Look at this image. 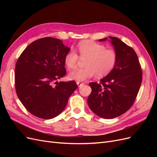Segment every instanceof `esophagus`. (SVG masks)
Returning <instances> with one entry per match:
<instances>
[{
  "mask_svg": "<svg viewBox=\"0 0 157 157\" xmlns=\"http://www.w3.org/2000/svg\"><path fill=\"white\" fill-rule=\"evenodd\" d=\"M77 85L78 86V87L82 86V85L84 84V83H82V82H77Z\"/></svg>",
  "mask_w": 157,
  "mask_h": 157,
  "instance_id": "obj_1",
  "label": "esophagus"
}]
</instances>
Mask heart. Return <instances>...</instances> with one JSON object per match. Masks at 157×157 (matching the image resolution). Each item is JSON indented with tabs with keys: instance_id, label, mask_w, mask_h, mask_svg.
I'll use <instances>...</instances> for the list:
<instances>
[{
	"instance_id": "heart-1",
	"label": "heart",
	"mask_w": 157,
	"mask_h": 157,
	"mask_svg": "<svg viewBox=\"0 0 157 157\" xmlns=\"http://www.w3.org/2000/svg\"><path fill=\"white\" fill-rule=\"evenodd\" d=\"M77 51L82 59H87L84 69L72 71L69 75L71 80L77 82L84 81L96 74L98 77H104L110 73L115 67L117 54L112 48H107L102 44L91 40H83L77 45ZM79 56L75 50H70L64 58L65 64L69 69L77 67Z\"/></svg>"
}]
</instances>
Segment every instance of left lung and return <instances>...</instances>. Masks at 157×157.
<instances>
[{
    "instance_id": "obj_1",
    "label": "left lung",
    "mask_w": 157,
    "mask_h": 157,
    "mask_svg": "<svg viewBox=\"0 0 157 157\" xmlns=\"http://www.w3.org/2000/svg\"><path fill=\"white\" fill-rule=\"evenodd\" d=\"M109 38L118 56L116 65L99 83H89L92 92L88 98L90 109L109 119L121 116L133 105L142 82L141 65L134 50L117 37Z\"/></svg>"
}]
</instances>
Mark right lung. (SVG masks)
<instances>
[{
  "mask_svg": "<svg viewBox=\"0 0 157 157\" xmlns=\"http://www.w3.org/2000/svg\"><path fill=\"white\" fill-rule=\"evenodd\" d=\"M69 50L61 40L44 37L31 42L19 57L15 68L16 91L32 115L43 119L58 116L78 88L74 80L57 81L66 75L64 58Z\"/></svg>",
  "mask_w": 157,
  "mask_h": 157,
  "instance_id": "obj_1",
  "label": "right lung"
}]
</instances>
